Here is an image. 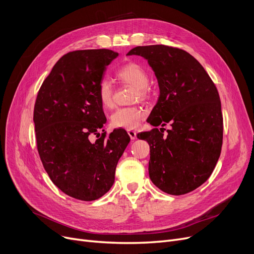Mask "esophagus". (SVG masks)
Masks as SVG:
<instances>
[{
    "mask_svg": "<svg viewBox=\"0 0 254 254\" xmlns=\"http://www.w3.org/2000/svg\"><path fill=\"white\" fill-rule=\"evenodd\" d=\"M127 134H128V136H129V138L131 140H136L137 139V132L135 130L127 129Z\"/></svg>",
    "mask_w": 254,
    "mask_h": 254,
    "instance_id": "1",
    "label": "esophagus"
}]
</instances>
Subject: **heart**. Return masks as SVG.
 <instances>
[{"mask_svg":"<svg viewBox=\"0 0 254 254\" xmlns=\"http://www.w3.org/2000/svg\"><path fill=\"white\" fill-rule=\"evenodd\" d=\"M120 81L136 87V99L146 100L149 97L148 73L137 63H128L120 68L116 73ZM98 97L105 108H110L113 105V87L109 80L103 79L98 86ZM144 111L139 107H124L117 109L111 116V124L120 128H136L144 118Z\"/></svg>","mask_w":254,"mask_h":254,"instance_id":"b5f03b06","label":"heart"}]
</instances>
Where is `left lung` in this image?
Listing matches in <instances>:
<instances>
[{
  "label": "left lung",
  "mask_w": 254,
  "mask_h": 254,
  "mask_svg": "<svg viewBox=\"0 0 254 254\" xmlns=\"http://www.w3.org/2000/svg\"><path fill=\"white\" fill-rule=\"evenodd\" d=\"M147 60L159 97L147 122L172 127L138 134L150 146L149 177L169 194L180 195L201 186L212 174L221 152V103L210 76L189 52L166 45L137 46L127 56Z\"/></svg>",
  "instance_id": "obj_1"
}]
</instances>
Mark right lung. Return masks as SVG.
I'll list each match as a JSON object with an SVG mask.
<instances>
[{"instance_id":"right-lung-1","label":"right lung","mask_w":254,"mask_h":254,"mask_svg":"<svg viewBox=\"0 0 254 254\" xmlns=\"http://www.w3.org/2000/svg\"><path fill=\"white\" fill-rule=\"evenodd\" d=\"M117 57L109 49L66 53L53 65L36 99L34 124L43 167L63 192L80 201H95L111 189L130 140L124 128L108 137L99 132L107 119L98 86L106 66Z\"/></svg>"}]
</instances>
